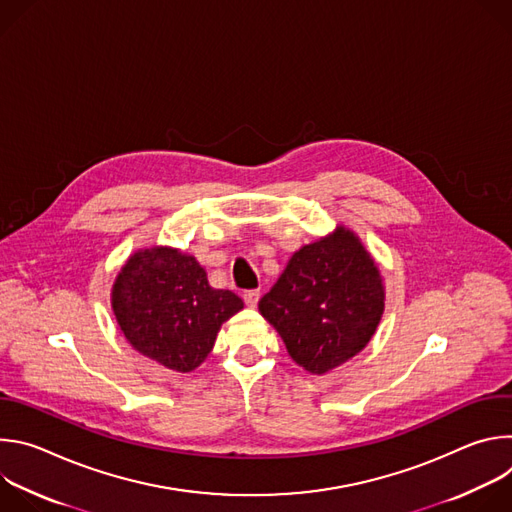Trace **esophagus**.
Masks as SVG:
<instances>
[{
  "label": "esophagus",
  "instance_id": "esophagus-1",
  "mask_svg": "<svg viewBox=\"0 0 512 512\" xmlns=\"http://www.w3.org/2000/svg\"><path fill=\"white\" fill-rule=\"evenodd\" d=\"M259 289H247V291H243V300H245V304L249 306V308H255L257 306V302H259Z\"/></svg>",
  "mask_w": 512,
  "mask_h": 512
}]
</instances>
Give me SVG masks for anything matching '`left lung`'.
Wrapping results in <instances>:
<instances>
[{
  "mask_svg": "<svg viewBox=\"0 0 512 512\" xmlns=\"http://www.w3.org/2000/svg\"><path fill=\"white\" fill-rule=\"evenodd\" d=\"M379 269L360 241L334 235L291 255L277 283L259 300L289 356L324 375L369 344L385 308Z\"/></svg>",
  "mask_w": 512,
  "mask_h": 512,
  "instance_id": "obj_1",
  "label": "left lung"
}]
</instances>
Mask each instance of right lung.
Listing matches in <instances>:
<instances>
[{
    "label": "right lung",
    "instance_id": "right-lung-1",
    "mask_svg": "<svg viewBox=\"0 0 512 512\" xmlns=\"http://www.w3.org/2000/svg\"><path fill=\"white\" fill-rule=\"evenodd\" d=\"M241 308L237 294L210 287L198 261L176 249L135 253L113 285V312L125 338L178 373L198 367L223 322Z\"/></svg>",
    "mask_w": 512,
    "mask_h": 512
}]
</instances>
